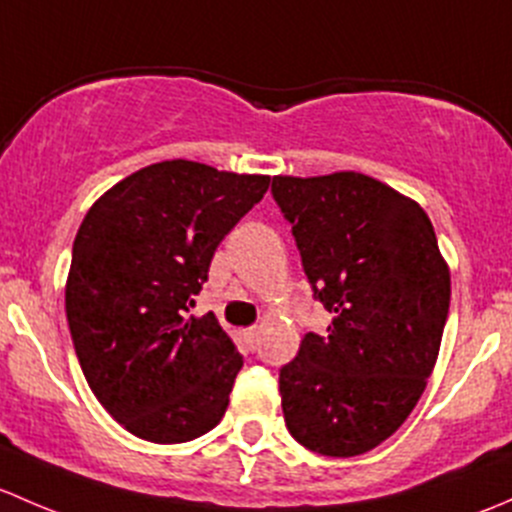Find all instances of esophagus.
<instances>
[{"instance_id":"1","label":"esophagus","mask_w":512,"mask_h":512,"mask_svg":"<svg viewBox=\"0 0 512 512\" xmlns=\"http://www.w3.org/2000/svg\"><path fill=\"white\" fill-rule=\"evenodd\" d=\"M246 340H249L251 345H256V342H258V328H249V330H246Z\"/></svg>"}]
</instances>
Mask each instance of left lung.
I'll list each match as a JSON object with an SVG mask.
<instances>
[{"instance_id":"left-lung-1","label":"left lung","mask_w":512,"mask_h":512,"mask_svg":"<svg viewBox=\"0 0 512 512\" xmlns=\"http://www.w3.org/2000/svg\"><path fill=\"white\" fill-rule=\"evenodd\" d=\"M313 298L333 315L278 372L283 419L305 449L360 456L424 394L449 318L451 276L419 204L360 172L273 177Z\"/></svg>"}]
</instances>
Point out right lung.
Masks as SVG:
<instances>
[{"label":"right lung","instance_id":"add662e5","mask_svg":"<svg viewBox=\"0 0 512 512\" xmlns=\"http://www.w3.org/2000/svg\"><path fill=\"white\" fill-rule=\"evenodd\" d=\"M271 177L202 162L142 167L103 194L73 241L66 315L88 387L152 444L207 434L229 407L244 357L194 295L226 234Z\"/></svg>","mask_w":512,"mask_h":512}]
</instances>
